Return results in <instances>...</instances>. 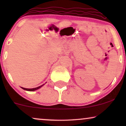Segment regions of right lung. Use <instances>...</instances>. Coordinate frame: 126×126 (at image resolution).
<instances>
[{"label":"right lung","mask_w":126,"mask_h":126,"mask_svg":"<svg viewBox=\"0 0 126 126\" xmlns=\"http://www.w3.org/2000/svg\"><path fill=\"white\" fill-rule=\"evenodd\" d=\"M44 85V84H43V85H41V86H38V87H37V88H31V89H28V88H22V87H21V88H22L23 89H24V90H26V91H34L37 90V89H40V88H41V87H42V86H43Z\"/></svg>","instance_id":"right-lung-1"}]
</instances>
